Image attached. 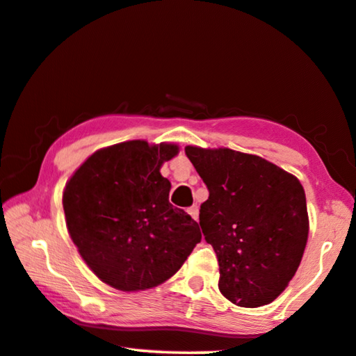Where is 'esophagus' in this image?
I'll return each mask as SVG.
<instances>
[{"instance_id":"esophagus-1","label":"esophagus","mask_w":356,"mask_h":356,"mask_svg":"<svg viewBox=\"0 0 356 356\" xmlns=\"http://www.w3.org/2000/svg\"><path fill=\"white\" fill-rule=\"evenodd\" d=\"M187 212L190 213V217L193 218V220H196V222H198V213H200V209H198V206H191V207H188L187 209Z\"/></svg>"}]
</instances>
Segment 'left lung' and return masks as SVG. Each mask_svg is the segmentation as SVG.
<instances>
[{
	"instance_id": "obj_1",
	"label": "left lung",
	"mask_w": 356,
	"mask_h": 356,
	"mask_svg": "<svg viewBox=\"0 0 356 356\" xmlns=\"http://www.w3.org/2000/svg\"><path fill=\"white\" fill-rule=\"evenodd\" d=\"M209 198L200 225L220 266L218 289L236 306L273 302L300 266L307 244L306 193L293 174L231 149L185 147Z\"/></svg>"
}]
</instances>
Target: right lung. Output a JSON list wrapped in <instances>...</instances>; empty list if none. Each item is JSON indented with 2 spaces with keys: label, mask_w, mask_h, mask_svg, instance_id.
Returning a JSON list of instances; mask_svg holds the SVG:
<instances>
[{
  "label": "right lung",
  "mask_w": 356,
  "mask_h": 356,
  "mask_svg": "<svg viewBox=\"0 0 356 356\" xmlns=\"http://www.w3.org/2000/svg\"><path fill=\"white\" fill-rule=\"evenodd\" d=\"M176 144L127 140L90 155L63 191L66 227L99 280L122 291L172 277L201 241L198 223L169 202L160 168Z\"/></svg>",
  "instance_id": "right-lung-1"
}]
</instances>
